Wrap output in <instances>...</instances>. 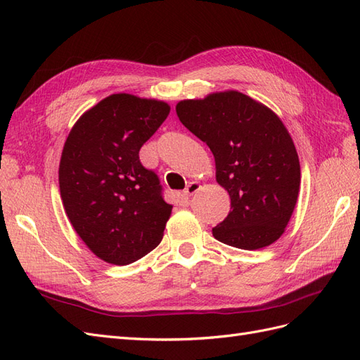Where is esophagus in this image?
I'll return each mask as SVG.
<instances>
[{
	"label": "esophagus",
	"instance_id": "34e87169",
	"mask_svg": "<svg viewBox=\"0 0 360 360\" xmlns=\"http://www.w3.org/2000/svg\"><path fill=\"white\" fill-rule=\"evenodd\" d=\"M201 189V184L198 181H191L186 189H184V195H188V197H192L193 193H197Z\"/></svg>",
	"mask_w": 360,
	"mask_h": 360
}]
</instances>
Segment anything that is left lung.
Masks as SVG:
<instances>
[{
  "mask_svg": "<svg viewBox=\"0 0 360 360\" xmlns=\"http://www.w3.org/2000/svg\"><path fill=\"white\" fill-rule=\"evenodd\" d=\"M176 112L210 147L216 181L230 193L231 210L213 228L216 240L246 250L275 243L300 189L299 156L281 118L237 90L180 101Z\"/></svg>",
  "mask_w": 360,
  "mask_h": 360,
  "instance_id": "obj_1",
  "label": "left lung"
}]
</instances>
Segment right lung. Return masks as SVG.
I'll use <instances>...</instances> for the list:
<instances>
[{
	"label": "right lung",
	"mask_w": 360,
	"mask_h": 360,
	"mask_svg": "<svg viewBox=\"0 0 360 360\" xmlns=\"http://www.w3.org/2000/svg\"><path fill=\"white\" fill-rule=\"evenodd\" d=\"M171 106L127 93L85 111L64 143L58 183L73 230L91 252L126 266L162 240L172 205L159 179L139 162V148L165 122Z\"/></svg>",
	"instance_id": "1"
}]
</instances>
